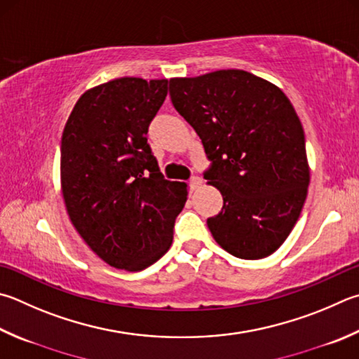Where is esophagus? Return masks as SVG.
I'll use <instances>...</instances> for the list:
<instances>
[{
    "label": "esophagus",
    "mask_w": 359,
    "mask_h": 359,
    "mask_svg": "<svg viewBox=\"0 0 359 359\" xmlns=\"http://www.w3.org/2000/svg\"><path fill=\"white\" fill-rule=\"evenodd\" d=\"M201 185H202V179L201 177H191V180H190L191 190H198Z\"/></svg>",
    "instance_id": "esophagus-1"
}]
</instances>
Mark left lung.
<instances>
[{
    "label": "left lung",
    "instance_id": "1",
    "mask_svg": "<svg viewBox=\"0 0 359 359\" xmlns=\"http://www.w3.org/2000/svg\"><path fill=\"white\" fill-rule=\"evenodd\" d=\"M169 95L212 160L204 179L224 201L207 219L215 242L240 259L269 257L295 226L311 179L303 126L287 95L238 69L171 78Z\"/></svg>",
    "mask_w": 359,
    "mask_h": 359
}]
</instances>
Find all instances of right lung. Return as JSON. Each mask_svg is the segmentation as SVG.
<instances>
[{
  "label": "right lung",
  "mask_w": 359,
  "mask_h": 359,
  "mask_svg": "<svg viewBox=\"0 0 359 359\" xmlns=\"http://www.w3.org/2000/svg\"><path fill=\"white\" fill-rule=\"evenodd\" d=\"M168 80L123 76L84 93L61 140V190L72 224L103 262L140 271L172 243L185 182L163 179L147 144Z\"/></svg>",
  "instance_id": "add662e5"
}]
</instances>
